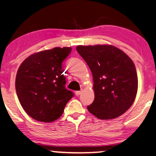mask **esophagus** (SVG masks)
Wrapping results in <instances>:
<instances>
[{
	"label": "esophagus",
	"mask_w": 156,
	"mask_h": 156,
	"mask_svg": "<svg viewBox=\"0 0 156 156\" xmlns=\"http://www.w3.org/2000/svg\"><path fill=\"white\" fill-rule=\"evenodd\" d=\"M75 93H76V94L77 96H78V95H80V93H81V91H76V92Z\"/></svg>",
	"instance_id": "34e87169"
}]
</instances>
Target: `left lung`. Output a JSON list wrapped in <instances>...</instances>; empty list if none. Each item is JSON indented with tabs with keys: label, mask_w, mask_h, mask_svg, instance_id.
<instances>
[{
	"label": "left lung",
	"mask_w": 156,
	"mask_h": 156,
	"mask_svg": "<svg viewBox=\"0 0 156 156\" xmlns=\"http://www.w3.org/2000/svg\"><path fill=\"white\" fill-rule=\"evenodd\" d=\"M77 51L92 71L94 100L89 112L101 119L117 118L135 101L138 77L133 61L108 44L78 45Z\"/></svg>",
	"instance_id": "1"
}]
</instances>
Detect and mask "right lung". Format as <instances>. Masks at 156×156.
Returning a JSON list of instances; mask_svg holds the SVG:
<instances>
[{
    "label": "right lung",
    "mask_w": 156,
    "mask_h": 156,
    "mask_svg": "<svg viewBox=\"0 0 156 156\" xmlns=\"http://www.w3.org/2000/svg\"><path fill=\"white\" fill-rule=\"evenodd\" d=\"M69 47L54 48L28 56L20 66L15 80L17 95L27 114L39 122L58 119L74 96L66 89L62 67L70 53Z\"/></svg>",
    "instance_id": "right-lung-1"
}]
</instances>
